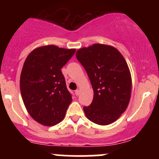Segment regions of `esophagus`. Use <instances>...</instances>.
<instances>
[{"mask_svg": "<svg viewBox=\"0 0 159 159\" xmlns=\"http://www.w3.org/2000/svg\"><path fill=\"white\" fill-rule=\"evenodd\" d=\"M75 94H76L77 96H78L80 94V90L79 89H77L76 91H75Z\"/></svg>", "mask_w": 159, "mask_h": 159, "instance_id": "esophagus-1", "label": "esophagus"}]
</instances>
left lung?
<instances>
[{
  "label": "left lung",
  "mask_w": 159,
  "mask_h": 159,
  "mask_svg": "<svg viewBox=\"0 0 159 159\" xmlns=\"http://www.w3.org/2000/svg\"><path fill=\"white\" fill-rule=\"evenodd\" d=\"M76 57L87 72L94 91L92 102L84 107L92 122L107 125L126 110L131 93V76L126 61L118 49L94 44L77 51Z\"/></svg>",
  "instance_id": "1"
}]
</instances>
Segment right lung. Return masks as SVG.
Segmentation results:
<instances>
[{"mask_svg":"<svg viewBox=\"0 0 159 159\" xmlns=\"http://www.w3.org/2000/svg\"><path fill=\"white\" fill-rule=\"evenodd\" d=\"M55 45L37 48L27 57L20 78L21 97L37 122L53 126L64 119L72 102L61 68L75 53Z\"/></svg>","mask_w":159,"mask_h":159,"instance_id":"obj_1","label":"right lung"}]
</instances>
